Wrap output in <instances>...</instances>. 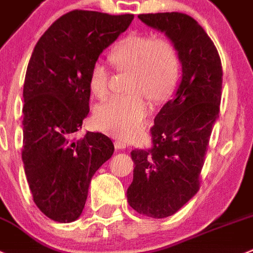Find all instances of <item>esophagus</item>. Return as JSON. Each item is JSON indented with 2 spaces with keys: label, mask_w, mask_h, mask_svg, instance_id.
Instances as JSON below:
<instances>
[{
  "label": "esophagus",
  "mask_w": 253,
  "mask_h": 253,
  "mask_svg": "<svg viewBox=\"0 0 253 253\" xmlns=\"http://www.w3.org/2000/svg\"><path fill=\"white\" fill-rule=\"evenodd\" d=\"M114 146L117 150H123V149H125L128 146V144H126V141L122 140V139H117V140L114 141Z\"/></svg>",
  "instance_id": "esophagus-1"
}]
</instances>
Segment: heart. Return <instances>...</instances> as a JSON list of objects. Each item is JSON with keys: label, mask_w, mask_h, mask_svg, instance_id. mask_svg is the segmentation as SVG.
<instances>
[{"label": "heart", "mask_w": 253, "mask_h": 253, "mask_svg": "<svg viewBox=\"0 0 253 253\" xmlns=\"http://www.w3.org/2000/svg\"><path fill=\"white\" fill-rule=\"evenodd\" d=\"M118 69L130 71L129 95H115L98 105L94 124L99 130L119 139H130L143 128L149 105L143 95L161 100L171 93L179 79L180 59L171 42L153 36L131 33L120 41L110 53ZM89 89L103 98L109 90V71L97 61L89 72Z\"/></svg>", "instance_id": "1"}]
</instances>
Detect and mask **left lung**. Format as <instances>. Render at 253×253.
Listing matches in <instances>:
<instances>
[{"label":"left lung","instance_id":"1","mask_svg":"<svg viewBox=\"0 0 253 253\" xmlns=\"http://www.w3.org/2000/svg\"><path fill=\"white\" fill-rule=\"evenodd\" d=\"M176 48L181 81L154 119L153 148L131 151L133 182L128 204L144 216H171L200 185L212 126L218 118L222 66L215 44L192 17L179 12L139 14Z\"/></svg>","mask_w":253,"mask_h":253}]
</instances>
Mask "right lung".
<instances>
[{"mask_svg": "<svg viewBox=\"0 0 253 253\" xmlns=\"http://www.w3.org/2000/svg\"><path fill=\"white\" fill-rule=\"evenodd\" d=\"M133 18L68 12L33 49L23 84L22 161L33 201L50 220L68 223L81 216L89 182L114 153L102 133L71 136L89 113L90 68Z\"/></svg>", "mask_w": 253, "mask_h": 253, "instance_id": "right-lung-1", "label": "right lung"}]
</instances>
